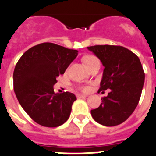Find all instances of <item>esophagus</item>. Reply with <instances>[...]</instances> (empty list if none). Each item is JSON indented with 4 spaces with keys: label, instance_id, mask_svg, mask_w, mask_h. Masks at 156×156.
<instances>
[{
    "label": "esophagus",
    "instance_id": "34e87169",
    "mask_svg": "<svg viewBox=\"0 0 156 156\" xmlns=\"http://www.w3.org/2000/svg\"><path fill=\"white\" fill-rule=\"evenodd\" d=\"M76 97L78 99L80 98H83V97H86V95H83V94H77Z\"/></svg>",
    "mask_w": 156,
    "mask_h": 156
}]
</instances>
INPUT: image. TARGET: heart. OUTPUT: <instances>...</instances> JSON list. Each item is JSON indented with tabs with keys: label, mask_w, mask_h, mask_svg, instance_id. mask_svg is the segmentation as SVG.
Listing matches in <instances>:
<instances>
[{
	"label": "heart",
	"mask_w": 156,
	"mask_h": 156,
	"mask_svg": "<svg viewBox=\"0 0 156 156\" xmlns=\"http://www.w3.org/2000/svg\"><path fill=\"white\" fill-rule=\"evenodd\" d=\"M83 61L85 63V64L87 65L88 68H91V67L94 64H96L97 62H100V60L96 56H93V55H88V56H86L85 57L83 58ZM80 89L83 92H87L88 90L90 89V87L88 85H83L81 86Z\"/></svg>",
	"instance_id": "heart-1"
}]
</instances>
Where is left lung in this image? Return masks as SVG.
<instances>
[{
	"mask_svg": "<svg viewBox=\"0 0 156 156\" xmlns=\"http://www.w3.org/2000/svg\"><path fill=\"white\" fill-rule=\"evenodd\" d=\"M87 49L104 66L99 92L111 89L100 106L91 111L92 118L104 126L119 125L139 104L145 78L142 64L136 54L123 46L95 45Z\"/></svg>",
	"mask_w": 156,
	"mask_h": 156,
	"instance_id": "obj_1",
	"label": "left lung"
}]
</instances>
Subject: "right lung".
Here are the masks:
<instances>
[{"label": "right lung", "instance_id": "right-lung-1", "mask_svg": "<svg viewBox=\"0 0 156 156\" xmlns=\"http://www.w3.org/2000/svg\"><path fill=\"white\" fill-rule=\"evenodd\" d=\"M78 55V51L53 43H42L23 54L13 72V88L26 113L44 127H56L68 120L73 93H55L53 85Z\"/></svg>", "mask_w": 156, "mask_h": 156}]
</instances>
